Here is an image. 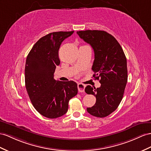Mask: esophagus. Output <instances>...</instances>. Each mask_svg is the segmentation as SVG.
Returning <instances> with one entry per match:
<instances>
[{"instance_id":"1","label":"esophagus","mask_w":151,"mask_h":151,"mask_svg":"<svg viewBox=\"0 0 151 151\" xmlns=\"http://www.w3.org/2000/svg\"><path fill=\"white\" fill-rule=\"evenodd\" d=\"M85 87H86L85 85H83L82 83H78V91L80 92H84L85 91Z\"/></svg>"}]
</instances>
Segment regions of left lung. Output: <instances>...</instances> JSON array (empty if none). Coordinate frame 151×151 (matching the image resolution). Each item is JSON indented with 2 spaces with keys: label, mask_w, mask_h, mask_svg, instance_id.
<instances>
[{
  "label": "left lung",
  "mask_w": 151,
  "mask_h": 151,
  "mask_svg": "<svg viewBox=\"0 0 151 151\" xmlns=\"http://www.w3.org/2000/svg\"><path fill=\"white\" fill-rule=\"evenodd\" d=\"M76 33L94 50L93 77L101 83L97 88L91 86L85 88L87 94L96 98L95 105L87 111L95 117H105L117 109L123 98L127 81L125 54L116 39L106 31L87 30Z\"/></svg>",
  "instance_id": "1"
}]
</instances>
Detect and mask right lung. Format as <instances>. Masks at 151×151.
<instances>
[{
	"mask_svg": "<svg viewBox=\"0 0 151 151\" xmlns=\"http://www.w3.org/2000/svg\"><path fill=\"white\" fill-rule=\"evenodd\" d=\"M74 31L54 32L39 40L29 53L25 68V82L35 109L49 119L61 117L68 111L69 101L78 93L73 81L54 79L60 64L59 50L62 42Z\"/></svg>",
	"mask_w": 151,
	"mask_h": 151,
	"instance_id": "obj_1",
	"label": "right lung"
}]
</instances>
